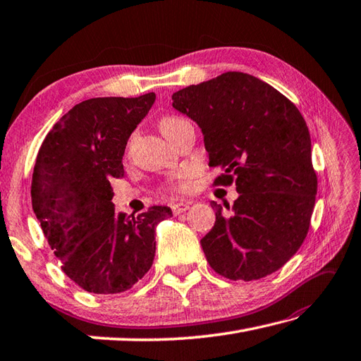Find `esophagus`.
Wrapping results in <instances>:
<instances>
[{
    "mask_svg": "<svg viewBox=\"0 0 361 361\" xmlns=\"http://www.w3.org/2000/svg\"><path fill=\"white\" fill-rule=\"evenodd\" d=\"M190 209V204L188 202H176L171 205V210L174 215H179V213L187 212Z\"/></svg>",
    "mask_w": 361,
    "mask_h": 361,
    "instance_id": "1",
    "label": "esophagus"
}]
</instances>
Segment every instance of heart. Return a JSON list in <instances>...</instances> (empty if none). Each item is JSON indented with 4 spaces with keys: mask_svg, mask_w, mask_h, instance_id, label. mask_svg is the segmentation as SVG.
<instances>
[{
    "mask_svg": "<svg viewBox=\"0 0 361 361\" xmlns=\"http://www.w3.org/2000/svg\"><path fill=\"white\" fill-rule=\"evenodd\" d=\"M183 123L187 121L179 118V116H165V118L160 120L159 126L160 130L164 132V135L166 138H170L176 132V129L182 126ZM191 185H193V173L188 170H182L176 174L174 179L166 183V190L171 191V193H187Z\"/></svg>",
    "mask_w": 361,
    "mask_h": 361,
    "instance_id": "obj_1",
    "label": "heart"
}]
</instances>
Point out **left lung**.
I'll return each instance as SVG.
<instances>
[{"instance_id":"1","label":"left lung","mask_w":361,"mask_h":361,"mask_svg":"<svg viewBox=\"0 0 361 361\" xmlns=\"http://www.w3.org/2000/svg\"><path fill=\"white\" fill-rule=\"evenodd\" d=\"M173 107L197 123L209 165L224 170L215 185L235 180L240 193L232 216L210 202L216 221L201 246L212 269L246 282L276 273L304 243L318 190L304 116L274 87L240 71L182 88Z\"/></svg>"}]
</instances>
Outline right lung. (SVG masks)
Instances as JSON below:
<instances>
[{"instance_id":"obj_1","label":"right lung","mask_w":361,"mask_h":361,"mask_svg":"<svg viewBox=\"0 0 361 361\" xmlns=\"http://www.w3.org/2000/svg\"><path fill=\"white\" fill-rule=\"evenodd\" d=\"M156 93L92 98L59 120L37 154L31 197L62 271L88 293L130 290L152 267L156 226L170 207L152 205L137 218L115 213L110 179L123 176V156Z\"/></svg>"}]
</instances>
